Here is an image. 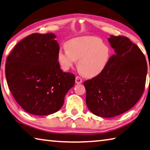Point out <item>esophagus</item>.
<instances>
[{"mask_svg": "<svg viewBox=\"0 0 150 150\" xmlns=\"http://www.w3.org/2000/svg\"><path fill=\"white\" fill-rule=\"evenodd\" d=\"M82 82V79L80 76L76 77V83H81Z\"/></svg>", "mask_w": 150, "mask_h": 150, "instance_id": "34e87169", "label": "esophagus"}]
</instances>
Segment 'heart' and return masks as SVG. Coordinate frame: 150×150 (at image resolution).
<instances>
[{
  "instance_id": "obj_1",
  "label": "heart",
  "mask_w": 150,
  "mask_h": 150,
  "mask_svg": "<svg viewBox=\"0 0 150 150\" xmlns=\"http://www.w3.org/2000/svg\"><path fill=\"white\" fill-rule=\"evenodd\" d=\"M65 50H60L58 60L64 70H69L78 61V68L88 77L99 75L106 68L111 57V49L101 39L94 36L74 38L66 43Z\"/></svg>"
}]
</instances>
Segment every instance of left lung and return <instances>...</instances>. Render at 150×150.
I'll use <instances>...</instances> for the list:
<instances>
[{
    "instance_id": "left-lung-1",
    "label": "left lung",
    "mask_w": 150,
    "mask_h": 150,
    "mask_svg": "<svg viewBox=\"0 0 150 150\" xmlns=\"http://www.w3.org/2000/svg\"><path fill=\"white\" fill-rule=\"evenodd\" d=\"M108 41L115 54L103 72L83 82L89 110L105 118L135 105L144 92L148 71L143 52L128 38L111 35Z\"/></svg>"
}]
</instances>
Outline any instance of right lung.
<instances>
[{"label": "right lung", "mask_w": 150, "mask_h": 150, "mask_svg": "<svg viewBox=\"0 0 150 150\" xmlns=\"http://www.w3.org/2000/svg\"><path fill=\"white\" fill-rule=\"evenodd\" d=\"M55 38L52 33L31 34L7 57L8 86L17 103L30 114L43 116L56 112L74 86V75L60 69L59 45Z\"/></svg>", "instance_id": "obj_1"}]
</instances>
